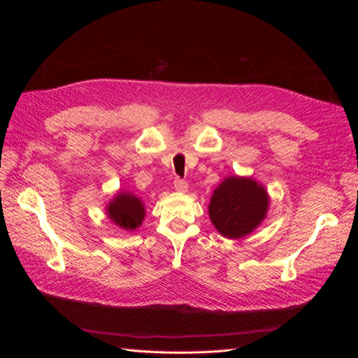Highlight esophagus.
Segmentation results:
<instances>
[{"mask_svg":"<svg viewBox=\"0 0 358 358\" xmlns=\"http://www.w3.org/2000/svg\"><path fill=\"white\" fill-rule=\"evenodd\" d=\"M175 189L179 191V192H187L188 191V183L183 180V179L176 178L175 179Z\"/></svg>","mask_w":358,"mask_h":358,"instance_id":"1","label":"esophagus"}]
</instances>
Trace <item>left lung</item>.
Returning <instances> with one entry per match:
<instances>
[{"label": "left lung", "mask_w": 358, "mask_h": 358, "mask_svg": "<svg viewBox=\"0 0 358 358\" xmlns=\"http://www.w3.org/2000/svg\"><path fill=\"white\" fill-rule=\"evenodd\" d=\"M268 196L266 188L252 178L230 176L212 194L209 216L227 239H242L266 218Z\"/></svg>", "instance_id": "left-lung-1"}]
</instances>
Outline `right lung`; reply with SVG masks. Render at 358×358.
Returning a JSON list of instances; mask_svg holds the SVG:
<instances>
[{
	"label": "right lung",
	"mask_w": 358,
	"mask_h": 358,
	"mask_svg": "<svg viewBox=\"0 0 358 358\" xmlns=\"http://www.w3.org/2000/svg\"><path fill=\"white\" fill-rule=\"evenodd\" d=\"M107 216L122 230L133 231L142 225L145 218V206L131 192H117L116 197L107 204Z\"/></svg>",
	"instance_id": "obj_1"
}]
</instances>
